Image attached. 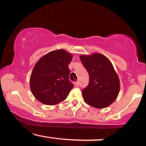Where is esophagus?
I'll use <instances>...</instances> for the list:
<instances>
[{
	"label": "esophagus",
	"instance_id": "obj_1",
	"mask_svg": "<svg viewBox=\"0 0 146 146\" xmlns=\"http://www.w3.org/2000/svg\"><path fill=\"white\" fill-rule=\"evenodd\" d=\"M74 85L75 86L78 87L79 86V82H75L74 83Z\"/></svg>",
	"mask_w": 146,
	"mask_h": 146
}]
</instances>
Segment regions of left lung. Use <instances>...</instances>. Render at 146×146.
I'll return each mask as SVG.
<instances>
[{
  "label": "left lung",
  "instance_id": "obj_1",
  "mask_svg": "<svg viewBox=\"0 0 146 146\" xmlns=\"http://www.w3.org/2000/svg\"><path fill=\"white\" fill-rule=\"evenodd\" d=\"M89 75V83L82 90L85 102L97 108L108 107L115 101L120 84L110 60L100 53L80 57Z\"/></svg>",
  "mask_w": 146,
  "mask_h": 146
}]
</instances>
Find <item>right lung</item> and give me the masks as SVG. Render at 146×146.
<instances>
[{
  "label": "right lung",
  "instance_id": "add662e5",
  "mask_svg": "<svg viewBox=\"0 0 146 146\" xmlns=\"http://www.w3.org/2000/svg\"><path fill=\"white\" fill-rule=\"evenodd\" d=\"M72 58L71 53L59 49L49 52L37 62L30 78V88L38 101L56 105L66 100L73 88L68 68Z\"/></svg>",
  "mask_w": 146,
  "mask_h": 146
}]
</instances>
